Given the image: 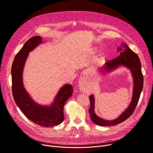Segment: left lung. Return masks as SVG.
<instances>
[{"instance_id": "1", "label": "left lung", "mask_w": 153, "mask_h": 153, "mask_svg": "<svg viewBox=\"0 0 153 153\" xmlns=\"http://www.w3.org/2000/svg\"><path fill=\"white\" fill-rule=\"evenodd\" d=\"M118 51L120 52L118 57L107 61L103 71H110L119 66L123 65L128 68L132 73L134 79V90L131 102L129 107L118 118L114 120H103L94 113V97L92 95L89 97L91 106L89 110V115L92 121L99 126H108L118 125L122 123L129 118L134 112L138 103L141 92L143 87V76L141 71V64L138 56L125 43H122V46L118 48Z\"/></svg>"}]
</instances>
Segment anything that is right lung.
Segmentation results:
<instances>
[{"label":"right lung","instance_id":"1","mask_svg":"<svg viewBox=\"0 0 153 153\" xmlns=\"http://www.w3.org/2000/svg\"><path fill=\"white\" fill-rule=\"evenodd\" d=\"M42 42V38L39 36L30 38L15 56L11 69L12 90L16 104L27 118L39 126L50 127L57 126L64 121V104L72 96L73 89L71 85L63 86L50 107L40 106L30 98L23 87V69L29 52Z\"/></svg>","mask_w":153,"mask_h":153}]
</instances>
